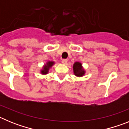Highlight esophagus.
<instances>
[{
  "mask_svg": "<svg viewBox=\"0 0 129 129\" xmlns=\"http://www.w3.org/2000/svg\"><path fill=\"white\" fill-rule=\"evenodd\" d=\"M67 59H62V64H67Z\"/></svg>",
  "mask_w": 129,
  "mask_h": 129,
  "instance_id": "1",
  "label": "esophagus"
}]
</instances>
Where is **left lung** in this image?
Returning <instances> with one entry per match:
<instances>
[{
    "label": "left lung",
    "instance_id": "1",
    "mask_svg": "<svg viewBox=\"0 0 129 129\" xmlns=\"http://www.w3.org/2000/svg\"><path fill=\"white\" fill-rule=\"evenodd\" d=\"M73 70H74V74L77 77H82L85 74V71L82 67V64L79 62H76L74 64Z\"/></svg>",
    "mask_w": 129,
    "mask_h": 129
}]
</instances>
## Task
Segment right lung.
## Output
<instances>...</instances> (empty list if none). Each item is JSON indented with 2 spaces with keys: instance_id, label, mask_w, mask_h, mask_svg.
I'll return each mask as SVG.
<instances>
[{
  "instance_id": "add662e5",
  "label": "right lung",
  "mask_w": 129,
  "mask_h": 129,
  "mask_svg": "<svg viewBox=\"0 0 129 129\" xmlns=\"http://www.w3.org/2000/svg\"><path fill=\"white\" fill-rule=\"evenodd\" d=\"M54 63L55 62L53 61H48V62H46V64H44V66L43 67V70L41 71V73L42 74H47L48 73L50 68L54 64Z\"/></svg>"
}]
</instances>
